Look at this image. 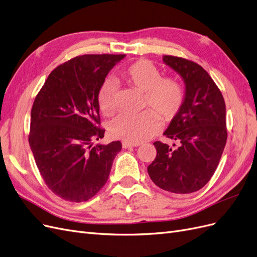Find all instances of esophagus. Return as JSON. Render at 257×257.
Here are the masks:
<instances>
[{"label": "esophagus", "instance_id": "34e87169", "mask_svg": "<svg viewBox=\"0 0 257 257\" xmlns=\"http://www.w3.org/2000/svg\"><path fill=\"white\" fill-rule=\"evenodd\" d=\"M138 146H140L139 143H131V142H127V141L122 142V148H130V147H138Z\"/></svg>", "mask_w": 257, "mask_h": 257}]
</instances>
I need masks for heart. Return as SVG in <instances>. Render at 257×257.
Instances as JSON below:
<instances>
[{"label": "heart", "instance_id": "heart-1", "mask_svg": "<svg viewBox=\"0 0 257 257\" xmlns=\"http://www.w3.org/2000/svg\"><path fill=\"white\" fill-rule=\"evenodd\" d=\"M130 84L145 90V103L151 104L164 118H173L184 101V90L176 80L162 78L160 70L146 60H140L123 72ZM99 105L104 115H112L117 110V88L114 81H109L99 93ZM160 116L154 110L139 113H125L115 118L110 134L115 139L131 143H140L151 138L160 127Z\"/></svg>", "mask_w": 257, "mask_h": 257}]
</instances>
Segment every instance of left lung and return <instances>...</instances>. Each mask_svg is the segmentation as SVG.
I'll list each match as a JSON object with an SVG mask.
<instances>
[{"instance_id":"left-lung-1","label":"left lung","mask_w":257,"mask_h":257,"mask_svg":"<svg viewBox=\"0 0 257 257\" xmlns=\"http://www.w3.org/2000/svg\"><path fill=\"white\" fill-rule=\"evenodd\" d=\"M163 63L185 84L184 101L164 136L173 147L155 142L157 156L147 172L159 188L187 194L202 189L217 170L226 144V109L220 89L202 66L164 55Z\"/></svg>"}]
</instances>
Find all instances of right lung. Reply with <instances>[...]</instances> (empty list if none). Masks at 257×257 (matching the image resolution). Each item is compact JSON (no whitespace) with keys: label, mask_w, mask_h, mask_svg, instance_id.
Here are the masks:
<instances>
[{"label":"right lung","mask_w":257,"mask_h":257,"mask_svg":"<svg viewBox=\"0 0 257 257\" xmlns=\"http://www.w3.org/2000/svg\"><path fill=\"white\" fill-rule=\"evenodd\" d=\"M125 54H86L56 67L35 98L29 143L51 191L69 202H85L109 178L119 141L97 144L99 92L105 77Z\"/></svg>","instance_id":"obj_1"}]
</instances>
